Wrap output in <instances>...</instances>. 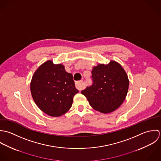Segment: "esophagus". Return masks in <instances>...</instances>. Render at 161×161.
Wrapping results in <instances>:
<instances>
[{
	"label": "esophagus",
	"mask_w": 161,
	"mask_h": 161,
	"mask_svg": "<svg viewBox=\"0 0 161 161\" xmlns=\"http://www.w3.org/2000/svg\"><path fill=\"white\" fill-rule=\"evenodd\" d=\"M76 87L78 90H82L84 88V85H83V81H77L76 83Z\"/></svg>",
	"instance_id": "obj_1"
}]
</instances>
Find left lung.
Wrapping results in <instances>:
<instances>
[{"mask_svg":"<svg viewBox=\"0 0 161 161\" xmlns=\"http://www.w3.org/2000/svg\"><path fill=\"white\" fill-rule=\"evenodd\" d=\"M93 84L81 93L95 110L108 114L116 110L124 102L129 88L128 75L114 60L99 64L92 70Z\"/></svg>","mask_w":161,"mask_h":161,"instance_id":"8db88e82","label":"left lung"}]
</instances>
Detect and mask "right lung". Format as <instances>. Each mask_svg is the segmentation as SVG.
Wrapping results in <instances>:
<instances>
[{
  "mask_svg": "<svg viewBox=\"0 0 161 161\" xmlns=\"http://www.w3.org/2000/svg\"><path fill=\"white\" fill-rule=\"evenodd\" d=\"M34 102L43 113L52 117L64 115L72 106L73 98L78 90L73 75L61 64L47 60L35 71L31 82Z\"/></svg>",
  "mask_w": 161,
  "mask_h": 161,
  "instance_id": "obj_1",
  "label": "right lung"
}]
</instances>
